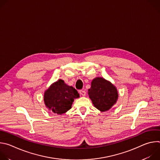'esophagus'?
Here are the masks:
<instances>
[{"label": "esophagus", "mask_w": 160, "mask_h": 160, "mask_svg": "<svg viewBox=\"0 0 160 160\" xmlns=\"http://www.w3.org/2000/svg\"><path fill=\"white\" fill-rule=\"evenodd\" d=\"M80 95H82V96H85V94H86L85 90H83V89L80 90Z\"/></svg>", "instance_id": "obj_1"}]
</instances>
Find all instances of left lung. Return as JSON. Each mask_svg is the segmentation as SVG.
I'll list each match as a JSON object with an SVG mask.
<instances>
[{
    "label": "left lung",
    "instance_id": "left-lung-1",
    "mask_svg": "<svg viewBox=\"0 0 160 160\" xmlns=\"http://www.w3.org/2000/svg\"><path fill=\"white\" fill-rule=\"evenodd\" d=\"M88 92L93 104L101 111L109 110L116 103L118 96L116 87L101 77L92 81Z\"/></svg>",
    "mask_w": 160,
    "mask_h": 160
}]
</instances>
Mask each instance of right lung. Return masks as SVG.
<instances>
[{
    "mask_svg": "<svg viewBox=\"0 0 160 160\" xmlns=\"http://www.w3.org/2000/svg\"><path fill=\"white\" fill-rule=\"evenodd\" d=\"M79 97L80 94L75 88L59 80L45 92L44 102L49 109L61 115L70 109L74 99Z\"/></svg>",
    "mask_w": 160,
    "mask_h": 160,
    "instance_id": "right-lung-1",
    "label": "right lung"
}]
</instances>
